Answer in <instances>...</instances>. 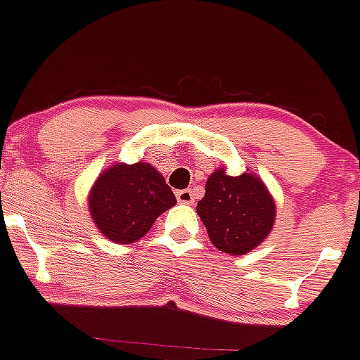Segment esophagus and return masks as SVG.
Wrapping results in <instances>:
<instances>
[{
  "instance_id": "34e87169",
  "label": "esophagus",
  "mask_w": 360,
  "mask_h": 360,
  "mask_svg": "<svg viewBox=\"0 0 360 360\" xmlns=\"http://www.w3.org/2000/svg\"><path fill=\"white\" fill-rule=\"evenodd\" d=\"M176 197H177V200H179L181 203H193L195 202L193 191H191V190H179V191H176Z\"/></svg>"
}]
</instances>
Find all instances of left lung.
<instances>
[{
	"label": "left lung",
	"instance_id": "8db88e82",
	"mask_svg": "<svg viewBox=\"0 0 360 360\" xmlns=\"http://www.w3.org/2000/svg\"><path fill=\"white\" fill-rule=\"evenodd\" d=\"M197 212L217 249L242 256L268 237L275 221V203L259 177H233L217 169L207 179L205 197L198 202Z\"/></svg>",
	"mask_w": 360,
	"mask_h": 360
}]
</instances>
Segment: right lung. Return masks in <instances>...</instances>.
<instances>
[{
	"instance_id": "obj_1",
	"label": "right lung",
	"mask_w": 360,
	"mask_h": 360,
	"mask_svg": "<svg viewBox=\"0 0 360 360\" xmlns=\"http://www.w3.org/2000/svg\"><path fill=\"white\" fill-rule=\"evenodd\" d=\"M176 203L172 190L150 163L112 165L90 191V216L101 233L116 244H132Z\"/></svg>"
}]
</instances>
